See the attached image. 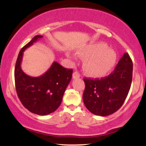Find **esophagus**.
<instances>
[{"mask_svg": "<svg viewBox=\"0 0 146 146\" xmlns=\"http://www.w3.org/2000/svg\"><path fill=\"white\" fill-rule=\"evenodd\" d=\"M80 77V74L78 73V71H75L73 74V79H77L79 78Z\"/></svg>", "mask_w": 146, "mask_h": 146, "instance_id": "esophagus-1", "label": "esophagus"}]
</instances>
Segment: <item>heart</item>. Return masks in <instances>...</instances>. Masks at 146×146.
<instances>
[{"label": "heart", "instance_id": "1", "mask_svg": "<svg viewBox=\"0 0 146 146\" xmlns=\"http://www.w3.org/2000/svg\"><path fill=\"white\" fill-rule=\"evenodd\" d=\"M78 54L82 58L84 69L87 74L95 78H101L113 69L117 62L115 51L108 48L105 43H92L82 46Z\"/></svg>", "mask_w": 146, "mask_h": 146}]
</instances>
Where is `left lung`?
Listing matches in <instances>:
<instances>
[{"mask_svg": "<svg viewBox=\"0 0 146 146\" xmlns=\"http://www.w3.org/2000/svg\"><path fill=\"white\" fill-rule=\"evenodd\" d=\"M132 66L131 58L125 53L108 76L100 80L84 79L83 101L90 113L105 117L121 108L131 86Z\"/></svg>", "mask_w": 146, "mask_h": 146, "instance_id": "1", "label": "left lung"}]
</instances>
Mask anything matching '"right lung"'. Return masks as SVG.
I'll return each mask as SVG.
<instances>
[{
    "mask_svg": "<svg viewBox=\"0 0 146 146\" xmlns=\"http://www.w3.org/2000/svg\"><path fill=\"white\" fill-rule=\"evenodd\" d=\"M42 37H33L22 48L14 70L16 89L21 103L30 112L39 115H48L58 109L73 74V70L64 68L57 62H53L40 76L31 77L23 71L21 66L23 52Z\"/></svg>",
    "mask_w": 146,
    "mask_h": 146,
    "instance_id": "add662e5",
    "label": "right lung"
}]
</instances>
